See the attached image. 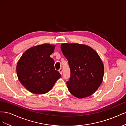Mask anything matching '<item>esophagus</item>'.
I'll return each instance as SVG.
<instances>
[{
  "label": "esophagus",
  "instance_id": "esophagus-1",
  "mask_svg": "<svg viewBox=\"0 0 126 126\" xmlns=\"http://www.w3.org/2000/svg\"><path fill=\"white\" fill-rule=\"evenodd\" d=\"M59 72H60V74H61V75H62L63 74V69H62V68H60V69H59Z\"/></svg>",
  "mask_w": 126,
  "mask_h": 126
}]
</instances>
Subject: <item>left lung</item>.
Returning a JSON list of instances; mask_svg holds the SVG:
<instances>
[{"label":"left lung","mask_w":126,"mask_h":126,"mask_svg":"<svg viewBox=\"0 0 126 126\" xmlns=\"http://www.w3.org/2000/svg\"><path fill=\"white\" fill-rule=\"evenodd\" d=\"M60 48L70 69L67 82L69 92L78 98L93 94L101 84L104 74V64L97 52L88 46L77 43H63Z\"/></svg>","instance_id":"left-lung-1"}]
</instances>
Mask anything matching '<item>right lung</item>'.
<instances>
[{
	"label": "right lung",
	"mask_w": 126,
	"mask_h": 126,
	"mask_svg": "<svg viewBox=\"0 0 126 126\" xmlns=\"http://www.w3.org/2000/svg\"><path fill=\"white\" fill-rule=\"evenodd\" d=\"M55 45L44 44L25 51L17 64V77L30 93L44 94L49 92L62 76L56 70L55 62L50 57Z\"/></svg>",
	"instance_id": "add662e5"
}]
</instances>
